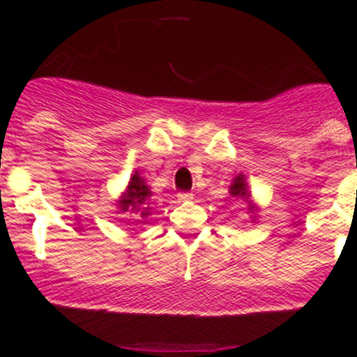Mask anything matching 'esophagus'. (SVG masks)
I'll list each match as a JSON object with an SVG mask.
<instances>
[{
  "instance_id": "1",
  "label": "esophagus",
  "mask_w": 357,
  "mask_h": 357,
  "mask_svg": "<svg viewBox=\"0 0 357 357\" xmlns=\"http://www.w3.org/2000/svg\"><path fill=\"white\" fill-rule=\"evenodd\" d=\"M194 199V194H190V192H179L178 194V202H188Z\"/></svg>"
}]
</instances>
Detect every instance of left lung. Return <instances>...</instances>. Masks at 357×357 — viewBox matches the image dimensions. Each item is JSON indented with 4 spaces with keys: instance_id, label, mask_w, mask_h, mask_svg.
<instances>
[{
    "instance_id": "obj_1",
    "label": "left lung",
    "mask_w": 357,
    "mask_h": 357,
    "mask_svg": "<svg viewBox=\"0 0 357 357\" xmlns=\"http://www.w3.org/2000/svg\"><path fill=\"white\" fill-rule=\"evenodd\" d=\"M229 194H231L234 199H241V201H245L246 204H248L250 213L257 211V206H254L252 202H250V192H248V186H246V179L243 174H238L234 179H232V185H231V188H229Z\"/></svg>"
}]
</instances>
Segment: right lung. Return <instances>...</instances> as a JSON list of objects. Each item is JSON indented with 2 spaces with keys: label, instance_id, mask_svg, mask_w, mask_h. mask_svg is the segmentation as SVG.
<instances>
[{
  "label": "right lung",
  "instance_id": "right-lung-1",
  "mask_svg": "<svg viewBox=\"0 0 357 357\" xmlns=\"http://www.w3.org/2000/svg\"><path fill=\"white\" fill-rule=\"evenodd\" d=\"M151 190L146 185L144 178L139 174L137 171L133 172L130 178L128 186L125 188L123 195L118 201V213H135L139 216V222H148L149 215L153 211V202H151Z\"/></svg>",
  "mask_w": 357,
  "mask_h": 357
}]
</instances>
